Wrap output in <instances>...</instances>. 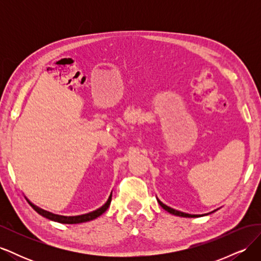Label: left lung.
<instances>
[{"instance_id": "8db88e82", "label": "left lung", "mask_w": 261, "mask_h": 261, "mask_svg": "<svg viewBox=\"0 0 261 261\" xmlns=\"http://www.w3.org/2000/svg\"><path fill=\"white\" fill-rule=\"evenodd\" d=\"M158 200V202H159V204L160 206L164 209V210H167L168 212H170V213H172V215H175V216H178V217H186V218H196V217H199V216H197V215H189V213H184V212H181V211H178V210H175V209H173V208H171V207H168L167 204H164L163 202H161L159 199H156ZM213 212V211H212ZM208 215V213H207Z\"/></svg>"}]
</instances>
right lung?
<instances>
[{
  "mask_svg": "<svg viewBox=\"0 0 261 261\" xmlns=\"http://www.w3.org/2000/svg\"><path fill=\"white\" fill-rule=\"evenodd\" d=\"M111 199H112V194L110 195L108 201L103 204V206L100 207L99 209L94 210L92 212H89V213H86V215H82V216H75V217H64V216H59V215H54V213H51L49 211H45L41 208L37 207L36 204H34L33 202H31L30 200H28L26 198V200L28 201V203L30 204L31 207L34 208L35 211H37L39 215L49 219V220H52V221H55V222H60V223H65V224H76V223H83V222H88V221H91L93 219H97L98 217H100L102 213H105L107 211V209L109 208L110 203H111Z\"/></svg>",
  "mask_w": 261,
  "mask_h": 261,
  "instance_id": "obj_1",
  "label": "right lung"
}]
</instances>
